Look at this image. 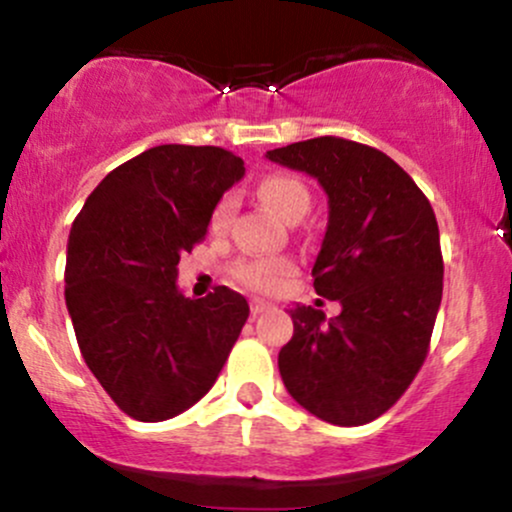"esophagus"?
I'll list each match as a JSON object with an SVG mask.
<instances>
[{
    "instance_id": "1",
    "label": "esophagus",
    "mask_w": 512,
    "mask_h": 512,
    "mask_svg": "<svg viewBox=\"0 0 512 512\" xmlns=\"http://www.w3.org/2000/svg\"><path fill=\"white\" fill-rule=\"evenodd\" d=\"M272 308H274V305L269 301H262V298H252V301H250V313L255 317L267 313V310H272Z\"/></svg>"
}]
</instances>
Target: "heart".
<instances>
[{"instance_id":"b5f03b06","label":"heart","mask_w":512,"mask_h":512,"mask_svg":"<svg viewBox=\"0 0 512 512\" xmlns=\"http://www.w3.org/2000/svg\"><path fill=\"white\" fill-rule=\"evenodd\" d=\"M260 197L274 214H279L281 219L289 221L296 211L310 207V195L305 190L301 180L291 178V175H269L260 182ZM233 209H236V199L223 197L214 207L211 214V226L219 231L231 219ZM293 272V264L284 257H257V260H243L236 264L233 276L243 286L255 291H276L281 286V281Z\"/></svg>"}]
</instances>
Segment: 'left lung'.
I'll use <instances>...</instances> for the list:
<instances>
[{"label": "left lung", "mask_w": 512, "mask_h": 512, "mask_svg": "<svg viewBox=\"0 0 512 512\" xmlns=\"http://www.w3.org/2000/svg\"><path fill=\"white\" fill-rule=\"evenodd\" d=\"M327 195V231L313 264L320 296L342 303L291 308L293 337L279 351L289 395L337 426L385 414L424 366L443 298V255L431 202L373 146L317 137L267 151Z\"/></svg>", "instance_id": "1"}]
</instances>
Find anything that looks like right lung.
Segmentation results:
<instances>
[{"instance_id":"obj_1","label":"right lung","mask_w":512,"mask_h":512,"mask_svg":"<svg viewBox=\"0 0 512 512\" xmlns=\"http://www.w3.org/2000/svg\"><path fill=\"white\" fill-rule=\"evenodd\" d=\"M243 175V158L219 146H154L110 170L74 219L64 301L86 366L132 419L199 402L248 320L240 293L216 286L195 301L175 281Z\"/></svg>"}]
</instances>
